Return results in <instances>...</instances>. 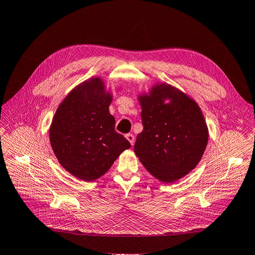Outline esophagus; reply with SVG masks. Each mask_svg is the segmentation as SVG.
<instances>
[{"instance_id":"esophagus-1","label":"esophagus","mask_w":255,"mask_h":255,"mask_svg":"<svg viewBox=\"0 0 255 255\" xmlns=\"http://www.w3.org/2000/svg\"><path fill=\"white\" fill-rule=\"evenodd\" d=\"M126 137H127V139L129 141V143L130 144H132V146H133V143H134V135L133 134H127L126 135Z\"/></svg>"}]
</instances>
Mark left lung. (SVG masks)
<instances>
[{
    "label": "left lung",
    "instance_id": "8db88e82",
    "mask_svg": "<svg viewBox=\"0 0 255 255\" xmlns=\"http://www.w3.org/2000/svg\"><path fill=\"white\" fill-rule=\"evenodd\" d=\"M142 132L135 154L149 173L170 183L195 168L208 141L201 108L188 95L169 85H156L139 96Z\"/></svg>",
    "mask_w": 255,
    "mask_h": 255
}]
</instances>
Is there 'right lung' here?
Segmentation results:
<instances>
[{
  "label": "right lung",
  "instance_id": "add662e5",
  "mask_svg": "<svg viewBox=\"0 0 255 255\" xmlns=\"http://www.w3.org/2000/svg\"><path fill=\"white\" fill-rule=\"evenodd\" d=\"M112 95L100 78L82 82L57 109L49 138L58 161L68 173L92 181L112 167L130 143L115 129L109 113Z\"/></svg>",
  "mask_w": 255,
  "mask_h": 255
}]
</instances>
